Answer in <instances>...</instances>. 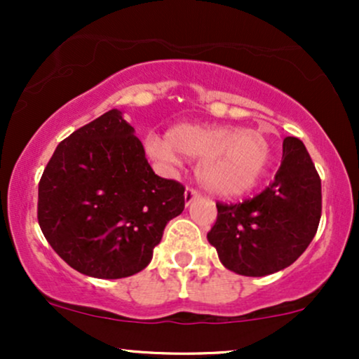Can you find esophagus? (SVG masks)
Listing matches in <instances>:
<instances>
[{"label":"esophagus","instance_id":"esophagus-1","mask_svg":"<svg viewBox=\"0 0 359 359\" xmlns=\"http://www.w3.org/2000/svg\"><path fill=\"white\" fill-rule=\"evenodd\" d=\"M197 197H199V192L196 191V189H185L184 192V201H185V205H189L192 203V201H196Z\"/></svg>","mask_w":359,"mask_h":359}]
</instances>
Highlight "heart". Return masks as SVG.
Returning a JSON list of instances; mask_svg holds the SVG:
<instances>
[{
	"label": "heart",
	"instance_id": "1",
	"mask_svg": "<svg viewBox=\"0 0 359 359\" xmlns=\"http://www.w3.org/2000/svg\"><path fill=\"white\" fill-rule=\"evenodd\" d=\"M147 154L156 162L177 163L179 155L199 158L196 175L205 191L240 197L253 191L269 170L271 143L259 128L179 123L165 138L150 135Z\"/></svg>",
	"mask_w": 359,
	"mask_h": 359
}]
</instances>
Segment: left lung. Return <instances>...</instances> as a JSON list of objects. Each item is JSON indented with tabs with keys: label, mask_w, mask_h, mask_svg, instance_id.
I'll return each instance as SVG.
<instances>
[{
	"label": "left lung",
	"mask_w": 359,
	"mask_h": 359,
	"mask_svg": "<svg viewBox=\"0 0 359 359\" xmlns=\"http://www.w3.org/2000/svg\"><path fill=\"white\" fill-rule=\"evenodd\" d=\"M217 219L208 241L228 270L265 277L297 259L311 245L320 221V179L306 145L283 140L273 182L241 204H216Z\"/></svg>",
	"instance_id": "8db88e82"
}]
</instances>
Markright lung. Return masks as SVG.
I'll list each match as a JSON object with an SVG mask.
<instances>
[{
  "label": "right lung",
  "instance_id": "1",
  "mask_svg": "<svg viewBox=\"0 0 359 359\" xmlns=\"http://www.w3.org/2000/svg\"><path fill=\"white\" fill-rule=\"evenodd\" d=\"M184 191L155 175L135 128L111 109L55 148L39 184V224L74 270L125 278L150 263Z\"/></svg>",
  "mask_w": 359,
  "mask_h": 359
}]
</instances>
